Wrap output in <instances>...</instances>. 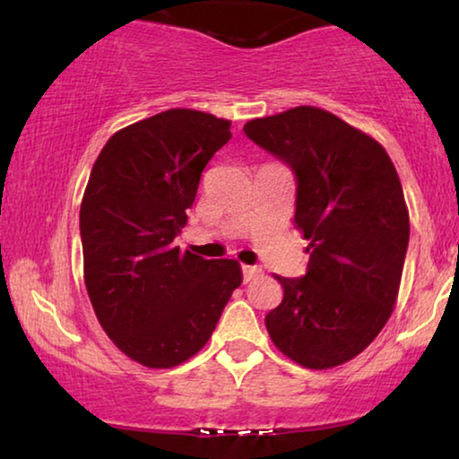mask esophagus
I'll return each instance as SVG.
<instances>
[{"mask_svg":"<svg viewBox=\"0 0 459 459\" xmlns=\"http://www.w3.org/2000/svg\"><path fill=\"white\" fill-rule=\"evenodd\" d=\"M242 273H244V281H250L261 275V267L259 265H242Z\"/></svg>","mask_w":459,"mask_h":459,"instance_id":"34e87169","label":"esophagus"}]
</instances>
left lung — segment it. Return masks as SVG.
I'll list each match as a JSON object with an SVG mask.
<instances>
[{
	"label": "left lung",
	"instance_id": "left-lung-1",
	"mask_svg": "<svg viewBox=\"0 0 459 459\" xmlns=\"http://www.w3.org/2000/svg\"><path fill=\"white\" fill-rule=\"evenodd\" d=\"M244 134L290 167L294 223L309 244L303 278H280L265 325L299 366L328 369L359 355L391 317L410 242V215L386 150L313 106L255 118Z\"/></svg>",
	"mask_w": 459,
	"mask_h": 459
}]
</instances>
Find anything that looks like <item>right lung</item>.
<instances>
[{"label": "right lung", "instance_id": "right-lung-1", "mask_svg": "<svg viewBox=\"0 0 459 459\" xmlns=\"http://www.w3.org/2000/svg\"><path fill=\"white\" fill-rule=\"evenodd\" d=\"M230 127L200 110H165L117 131L93 162L79 212L87 294L110 341L146 368L196 355L242 284L238 261L173 244Z\"/></svg>", "mask_w": 459, "mask_h": 459}]
</instances>
